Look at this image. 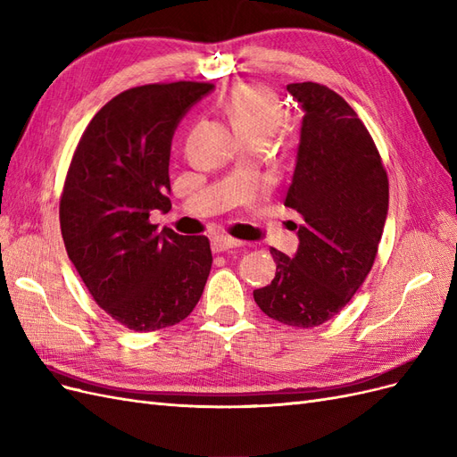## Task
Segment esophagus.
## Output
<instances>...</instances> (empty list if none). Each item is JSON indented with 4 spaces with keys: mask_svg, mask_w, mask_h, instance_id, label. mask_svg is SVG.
<instances>
[{
    "mask_svg": "<svg viewBox=\"0 0 457 457\" xmlns=\"http://www.w3.org/2000/svg\"><path fill=\"white\" fill-rule=\"evenodd\" d=\"M240 245H244L242 240L227 237V234H219V237H215L212 240V247H213V252H217V253L232 250V247H240Z\"/></svg>",
    "mask_w": 457,
    "mask_h": 457,
    "instance_id": "esophagus-1",
    "label": "esophagus"
}]
</instances>
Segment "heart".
<instances>
[{
  "instance_id": "1",
  "label": "heart",
  "mask_w": 457,
  "mask_h": 457,
  "mask_svg": "<svg viewBox=\"0 0 457 457\" xmlns=\"http://www.w3.org/2000/svg\"><path fill=\"white\" fill-rule=\"evenodd\" d=\"M223 110L244 141H265L284 116L278 96L261 84L234 86L223 99Z\"/></svg>"
}]
</instances>
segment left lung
<instances>
[{"label":"left lung","instance_id":"left-lung-1","mask_svg":"<svg viewBox=\"0 0 457 457\" xmlns=\"http://www.w3.org/2000/svg\"><path fill=\"white\" fill-rule=\"evenodd\" d=\"M301 103L297 162L284 205L303 223L294 259L270 247L276 274L255 289L259 309L286 326L334 318L376 261L389 207V179L370 131L341 95L322 84H289Z\"/></svg>","mask_w":457,"mask_h":457}]
</instances>
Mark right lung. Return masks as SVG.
Returning a JSON list of instances; mask_svg holds the SVG:
<instances>
[{"instance_id":"obj_1","label":"right lung","mask_w":457,"mask_h":457,"mask_svg":"<svg viewBox=\"0 0 457 457\" xmlns=\"http://www.w3.org/2000/svg\"><path fill=\"white\" fill-rule=\"evenodd\" d=\"M213 84L131 87L93 116L74 150L59 217L66 253L95 303L133 331L175 326L195 311L212 270L207 237L158 230L171 210L173 131Z\"/></svg>"}]
</instances>
